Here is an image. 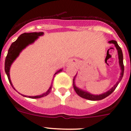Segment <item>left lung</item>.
<instances>
[{"label": "left lung", "instance_id": "left-lung-1", "mask_svg": "<svg viewBox=\"0 0 131 131\" xmlns=\"http://www.w3.org/2000/svg\"><path fill=\"white\" fill-rule=\"evenodd\" d=\"M108 43H109L114 44L115 48H117V52H118V63H119V66H120V67H121V75H120V78H118V81L116 83L115 85L113 86L111 89H110L108 91H106V92L104 93L100 94V95H93V94L90 93L88 92V91H84V90H81V89L77 87L75 83V79L77 75L76 74L73 79V87H74V89L75 91L76 92V93L78 94L79 96L81 97V98H85V99L89 100H92V101L101 100L104 99L105 98H106V97H107L108 96L110 95L112 93L114 92V91L115 90L117 86H118V83L121 82V81L122 80V78H123L124 71V64H123V53H122V50H121V47L118 46L117 41H115V40H111V41H109Z\"/></svg>", "mask_w": 131, "mask_h": 131}]
</instances>
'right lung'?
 Returning <instances> with one entry per match:
<instances>
[{"instance_id": "obj_1", "label": "right lung", "mask_w": 131, "mask_h": 131, "mask_svg": "<svg viewBox=\"0 0 131 131\" xmlns=\"http://www.w3.org/2000/svg\"><path fill=\"white\" fill-rule=\"evenodd\" d=\"M43 32H39V33H36V32H34V33H25L21 35L18 38H17V40H16L14 42H13V43L10 45V48H9V50H8L7 55L6 58H5V72L6 73L7 75L8 79H9V81L10 83V85L12 86V87L16 90V89L14 88V86H13V84H12V82L10 81V66H11L13 63L14 62V60H16V58L19 56L20 53L22 52V50L23 49H25L27 46H28L30 44L33 43L35 41L37 40L39 38V36H43ZM63 69H60L58 70L55 73L54 75L56 74L59 73V72H61L62 71ZM52 84H51V86H50L49 89L46 91L44 93L41 94L40 95H36V96H26L24 95L21 94V95H23V96L27 97V98H41L43 96H45L47 95L50 93L51 91V89H52ZM20 94V93H19Z\"/></svg>"}]
</instances>
